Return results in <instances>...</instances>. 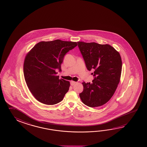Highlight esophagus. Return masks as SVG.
Segmentation results:
<instances>
[{
  "label": "esophagus",
  "mask_w": 147,
  "mask_h": 147,
  "mask_svg": "<svg viewBox=\"0 0 147 147\" xmlns=\"http://www.w3.org/2000/svg\"><path fill=\"white\" fill-rule=\"evenodd\" d=\"M70 83H71V86H73V85H74L75 84H76V82H74V81H73V80H72V81H71Z\"/></svg>",
  "instance_id": "34e87169"
}]
</instances>
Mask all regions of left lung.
<instances>
[{
    "label": "left lung",
    "mask_w": 147,
    "mask_h": 147,
    "mask_svg": "<svg viewBox=\"0 0 147 147\" xmlns=\"http://www.w3.org/2000/svg\"><path fill=\"white\" fill-rule=\"evenodd\" d=\"M78 43L87 69L94 70L92 83H82L84 90L80 94V99L90 107H100L108 102L119 84L122 67L121 55L110 45Z\"/></svg>",
    "instance_id": "1"
}]
</instances>
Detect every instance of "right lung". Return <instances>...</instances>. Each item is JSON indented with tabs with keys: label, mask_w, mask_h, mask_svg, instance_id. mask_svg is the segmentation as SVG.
<instances>
[{
	"label": "right lung",
	"mask_w": 147,
	"mask_h": 147,
	"mask_svg": "<svg viewBox=\"0 0 147 147\" xmlns=\"http://www.w3.org/2000/svg\"><path fill=\"white\" fill-rule=\"evenodd\" d=\"M78 45L76 42L57 39L40 42L25 56L23 72L28 88L35 99L47 105L61 102L69 89V82L59 79L64 57Z\"/></svg>",
	"instance_id": "1"
}]
</instances>
